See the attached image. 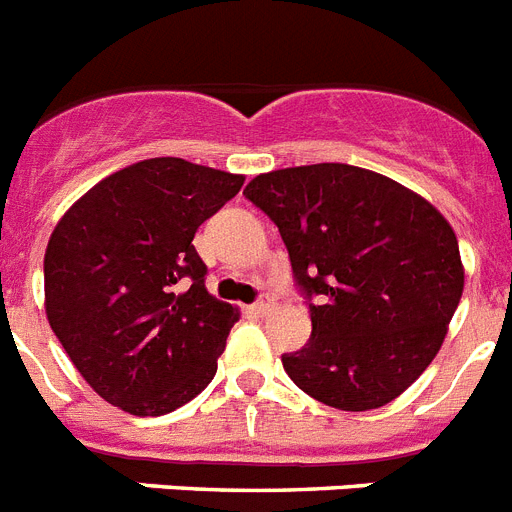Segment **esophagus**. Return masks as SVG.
Returning <instances> with one entry per match:
<instances>
[{
    "mask_svg": "<svg viewBox=\"0 0 512 512\" xmlns=\"http://www.w3.org/2000/svg\"><path fill=\"white\" fill-rule=\"evenodd\" d=\"M270 307H273V299H270V296H265V299H260V302L252 304V307H249V312H252V315H265V312H270Z\"/></svg>",
    "mask_w": 512,
    "mask_h": 512,
    "instance_id": "obj_1",
    "label": "esophagus"
}]
</instances>
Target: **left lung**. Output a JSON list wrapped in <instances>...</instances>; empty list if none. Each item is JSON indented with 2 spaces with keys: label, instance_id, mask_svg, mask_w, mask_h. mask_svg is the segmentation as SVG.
Masks as SVG:
<instances>
[{
  "label": "left lung",
  "instance_id": "8db88e82",
  "mask_svg": "<svg viewBox=\"0 0 512 512\" xmlns=\"http://www.w3.org/2000/svg\"><path fill=\"white\" fill-rule=\"evenodd\" d=\"M281 231L312 336L286 375L341 411L380 409L440 351L463 294L458 239L435 205L349 163L255 176L244 190Z\"/></svg>",
  "mask_w": 512,
  "mask_h": 512
}]
</instances>
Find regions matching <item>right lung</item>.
Segmentation results:
<instances>
[{
	"instance_id": "obj_1",
	"label": "right lung",
	"mask_w": 512,
	"mask_h": 512,
	"mask_svg": "<svg viewBox=\"0 0 512 512\" xmlns=\"http://www.w3.org/2000/svg\"><path fill=\"white\" fill-rule=\"evenodd\" d=\"M244 176L148 158L90 187L44 257L46 317L90 388L135 416H161L208 388L239 320L205 289L195 231Z\"/></svg>"
}]
</instances>
